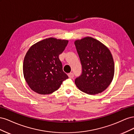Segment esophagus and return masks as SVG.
<instances>
[{
  "label": "esophagus",
  "mask_w": 134,
  "mask_h": 134,
  "mask_svg": "<svg viewBox=\"0 0 134 134\" xmlns=\"http://www.w3.org/2000/svg\"><path fill=\"white\" fill-rule=\"evenodd\" d=\"M68 76L70 78L72 79V78H74V74H73V73H69V74H68Z\"/></svg>",
  "instance_id": "obj_1"
}]
</instances>
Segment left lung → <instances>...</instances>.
<instances>
[{
	"instance_id": "1",
	"label": "left lung",
	"mask_w": 134,
	"mask_h": 134,
	"mask_svg": "<svg viewBox=\"0 0 134 134\" xmlns=\"http://www.w3.org/2000/svg\"><path fill=\"white\" fill-rule=\"evenodd\" d=\"M82 66V74L75 80L79 90L88 94L106 90L115 73L112 55L108 48L95 38L86 37L74 42Z\"/></svg>"
}]
</instances>
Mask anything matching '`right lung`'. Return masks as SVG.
<instances>
[{
  "label": "right lung",
  "instance_id": "obj_1",
  "mask_svg": "<svg viewBox=\"0 0 134 134\" xmlns=\"http://www.w3.org/2000/svg\"><path fill=\"white\" fill-rule=\"evenodd\" d=\"M68 43V40L50 37L29 48L24 59L23 71L32 91L40 94H51L68 78L59 58Z\"/></svg>",
  "mask_w": 134,
  "mask_h": 134
}]
</instances>
